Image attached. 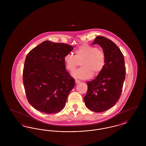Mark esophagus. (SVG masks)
Returning <instances> with one entry per match:
<instances>
[{"mask_svg": "<svg viewBox=\"0 0 146 146\" xmlns=\"http://www.w3.org/2000/svg\"><path fill=\"white\" fill-rule=\"evenodd\" d=\"M76 84H78V83H80V82H81V81L80 80H76Z\"/></svg>", "mask_w": 146, "mask_h": 146, "instance_id": "esophagus-1", "label": "esophagus"}]
</instances>
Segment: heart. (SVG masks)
<instances>
[{"label":"heart","instance_id":"b5f03b06","mask_svg":"<svg viewBox=\"0 0 146 146\" xmlns=\"http://www.w3.org/2000/svg\"><path fill=\"white\" fill-rule=\"evenodd\" d=\"M81 61L82 67L74 72L73 76L81 79H89L94 73L98 75L103 70L106 64V56L103 50L85 44L76 50L75 55L68 53L64 57L66 68L70 72L75 70Z\"/></svg>","mask_w":146,"mask_h":146}]
</instances>
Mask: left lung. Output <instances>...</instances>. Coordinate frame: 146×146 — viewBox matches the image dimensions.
I'll list each match as a JSON object with an SVG mask.
<instances>
[{"label":"left lung","mask_w":146,"mask_h":146,"mask_svg":"<svg viewBox=\"0 0 146 146\" xmlns=\"http://www.w3.org/2000/svg\"><path fill=\"white\" fill-rule=\"evenodd\" d=\"M96 44L105 54L106 64L96 78L87 82L88 91L84 100L88 109L102 112L118 102L125 79L126 68L124 56L114 42L98 36L92 42L94 45Z\"/></svg>","instance_id":"left-lung-1"}]
</instances>
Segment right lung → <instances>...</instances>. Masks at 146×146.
Wrapping results in <instances>:
<instances>
[{
    "mask_svg": "<svg viewBox=\"0 0 146 146\" xmlns=\"http://www.w3.org/2000/svg\"><path fill=\"white\" fill-rule=\"evenodd\" d=\"M70 45L44 41L29 51L23 71V82L28 102L46 114L64 107L75 80L66 70L64 57L72 51Z\"/></svg>",
    "mask_w": 146,
    "mask_h": 146,
    "instance_id": "right-lung-1",
    "label": "right lung"
}]
</instances>
